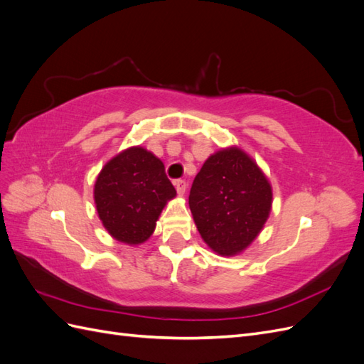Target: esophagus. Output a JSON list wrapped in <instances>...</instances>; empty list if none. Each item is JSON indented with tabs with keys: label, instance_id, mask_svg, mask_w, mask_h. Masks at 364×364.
I'll return each mask as SVG.
<instances>
[{
	"label": "esophagus",
	"instance_id": "1",
	"mask_svg": "<svg viewBox=\"0 0 364 364\" xmlns=\"http://www.w3.org/2000/svg\"><path fill=\"white\" fill-rule=\"evenodd\" d=\"M173 183H174L176 190H178V193H179L181 196L185 194V191H186V182H185L183 179H176Z\"/></svg>",
	"mask_w": 364,
	"mask_h": 364
}]
</instances>
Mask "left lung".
Returning <instances> with one entry per match:
<instances>
[{
  "label": "left lung",
  "instance_id": "left-lung-1",
  "mask_svg": "<svg viewBox=\"0 0 364 364\" xmlns=\"http://www.w3.org/2000/svg\"><path fill=\"white\" fill-rule=\"evenodd\" d=\"M188 202L205 243L229 257L259 234L270 213L272 186L245 151L226 149L206 159Z\"/></svg>",
  "mask_w": 364,
  "mask_h": 364
}]
</instances>
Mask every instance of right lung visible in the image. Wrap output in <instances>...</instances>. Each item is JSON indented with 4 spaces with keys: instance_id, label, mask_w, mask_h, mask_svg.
Here are the masks:
<instances>
[{
    "instance_id": "add662e5",
    "label": "right lung",
    "mask_w": 364,
    "mask_h": 364,
    "mask_svg": "<svg viewBox=\"0 0 364 364\" xmlns=\"http://www.w3.org/2000/svg\"><path fill=\"white\" fill-rule=\"evenodd\" d=\"M174 196L162 161L142 147L127 149L109 161L94 188L97 213L107 232L127 245L144 243Z\"/></svg>"
}]
</instances>
